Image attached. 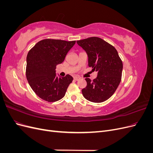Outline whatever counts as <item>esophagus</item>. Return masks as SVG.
Returning <instances> with one entry per match:
<instances>
[{
  "instance_id": "obj_1",
  "label": "esophagus",
  "mask_w": 153,
  "mask_h": 153,
  "mask_svg": "<svg viewBox=\"0 0 153 153\" xmlns=\"http://www.w3.org/2000/svg\"><path fill=\"white\" fill-rule=\"evenodd\" d=\"M80 79V77H78V76H75V77H74V80H76V81L79 80Z\"/></svg>"
}]
</instances>
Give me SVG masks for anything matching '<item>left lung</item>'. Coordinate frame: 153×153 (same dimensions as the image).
<instances>
[{
    "mask_svg": "<svg viewBox=\"0 0 153 153\" xmlns=\"http://www.w3.org/2000/svg\"><path fill=\"white\" fill-rule=\"evenodd\" d=\"M87 54L88 65L98 76L91 81L85 78L87 86L82 90L88 101L101 103L107 100L116 91L121 80L123 62L113 46L98 37L76 41Z\"/></svg>",
    "mask_w": 153,
    "mask_h": 153,
    "instance_id": "1",
    "label": "left lung"
}]
</instances>
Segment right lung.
I'll return each instance as SVG.
<instances>
[{"label":"right lung","mask_w":153,"mask_h":153,"mask_svg":"<svg viewBox=\"0 0 153 153\" xmlns=\"http://www.w3.org/2000/svg\"><path fill=\"white\" fill-rule=\"evenodd\" d=\"M75 42L47 39L39 41L30 50L27 56L26 77L40 98L54 102L65 95L73 78L69 75L57 76L55 69L64 61Z\"/></svg>","instance_id":"obj_1"}]
</instances>
